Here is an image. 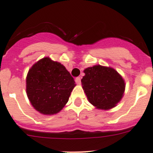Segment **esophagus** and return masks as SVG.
Masks as SVG:
<instances>
[{
	"label": "esophagus",
	"mask_w": 153,
	"mask_h": 153,
	"mask_svg": "<svg viewBox=\"0 0 153 153\" xmlns=\"http://www.w3.org/2000/svg\"><path fill=\"white\" fill-rule=\"evenodd\" d=\"M75 82L78 84H81V78H80V77H77V78H75Z\"/></svg>",
	"instance_id": "obj_1"
}]
</instances>
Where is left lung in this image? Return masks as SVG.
I'll return each mask as SVG.
<instances>
[{
  "label": "left lung",
  "mask_w": 153,
  "mask_h": 153,
  "mask_svg": "<svg viewBox=\"0 0 153 153\" xmlns=\"http://www.w3.org/2000/svg\"><path fill=\"white\" fill-rule=\"evenodd\" d=\"M81 79L89 102L98 109L114 107L122 98L125 83L117 71L101 65L86 68Z\"/></svg>",
  "instance_id": "left-lung-1"
}]
</instances>
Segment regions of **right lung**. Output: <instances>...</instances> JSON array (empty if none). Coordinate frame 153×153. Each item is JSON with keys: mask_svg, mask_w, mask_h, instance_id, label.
<instances>
[{"mask_svg": "<svg viewBox=\"0 0 153 153\" xmlns=\"http://www.w3.org/2000/svg\"><path fill=\"white\" fill-rule=\"evenodd\" d=\"M75 86L65 67L49 58L35 63L27 76V96L33 107L44 115L60 112Z\"/></svg>", "mask_w": 153, "mask_h": 153, "instance_id": "right-lung-1", "label": "right lung"}]
</instances>
